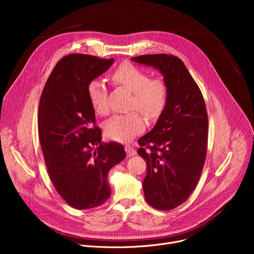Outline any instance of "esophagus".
Segmentation results:
<instances>
[{"instance_id":"1","label":"esophagus","mask_w":254,"mask_h":254,"mask_svg":"<svg viewBox=\"0 0 254 254\" xmlns=\"http://www.w3.org/2000/svg\"><path fill=\"white\" fill-rule=\"evenodd\" d=\"M125 150H126L127 155L128 157L134 156V155L136 154V150H135L132 146H130V144H127V146L125 147Z\"/></svg>"}]
</instances>
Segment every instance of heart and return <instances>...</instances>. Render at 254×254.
Here are the masks:
<instances>
[{
  "instance_id": "obj_1",
  "label": "heart",
  "mask_w": 254,
  "mask_h": 254,
  "mask_svg": "<svg viewBox=\"0 0 254 254\" xmlns=\"http://www.w3.org/2000/svg\"><path fill=\"white\" fill-rule=\"evenodd\" d=\"M113 83L131 92L129 110L139 111L149 120L158 119L168 102V85L162 78H151L149 72L129 62L122 63L111 75ZM87 95L93 110L101 116L108 113L107 89L98 79L87 85ZM144 128L142 117L137 112L116 115L104 124L105 134L115 140L125 141Z\"/></svg>"
}]
</instances>
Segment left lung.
<instances>
[{"label":"left lung","instance_id":"1","mask_svg":"<svg viewBox=\"0 0 254 254\" xmlns=\"http://www.w3.org/2000/svg\"><path fill=\"white\" fill-rule=\"evenodd\" d=\"M133 61L158 68L168 85V102L155 127L141 136L137 154L147 163L142 187L153 208L183 204L200 179L208 147V117L202 92L184 62L171 54H148Z\"/></svg>","mask_w":254,"mask_h":254}]
</instances>
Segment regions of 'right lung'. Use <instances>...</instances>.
<instances>
[{"label":"right lung","mask_w":254,"mask_h":254,"mask_svg":"<svg viewBox=\"0 0 254 254\" xmlns=\"http://www.w3.org/2000/svg\"><path fill=\"white\" fill-rule=\"evenodd\" d=\"M114 59L87 54L64 56L48 77L38 108V132L47 172L57 193L83 210L111 197L107 175L127 156L123 144L101 142L87 95L88 83Z\"/></svg>","instance_id":"1"}]
</instances>
